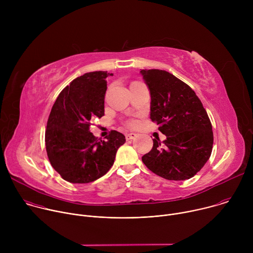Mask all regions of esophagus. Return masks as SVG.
Masks as SVG:
<instances>
[{
	"label": "esophagus",
	"mask_w": 253,
	"mask_h": 253,
	"mask_svg": "<svg viewBox=\"0 0 253 253\" xmlns=\"http://www.w3.org/2000/svg\"><path fill=\"white\" fill-rule=\"evenodd\" d=\"M136 136H137L136 133H128V134H126V140L129 141L131 139H134Z\"/></svg>",
	"instance_id": "34e87169"
}]
</instances>
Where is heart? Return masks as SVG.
I'll list each match as a JSON object with an SVG mask.
<instances>
[{"label": "heart", "mask_w": 253, "mask_h": 253, "mask_svg": "<svg viewBox=\"0 0 253 253\" xmlns=\"http://www.w3.org/2000/svg\"><path fill=\"white\" fill-rule=\"evenodd\" d=\"M127 125L132 127V126H135V125H136V122H135V121H128V122H127Z\"/></svg>", "instance_id": "b5f03b06"}]
</instances>
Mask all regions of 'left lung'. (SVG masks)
I'll return each instance as SVG.
<instances>
[{
	"instance_id": "8db88e82",
	"label": "left lung",
	"mask_w": 253,
	"mask_h": 253,
	"mask_svg": "<svg viewBox=\"0 0 253 253\" xmlns=\"http://www.w3.org/2000/svg\"><path fill=\"white\" fill-rule=\"evenodd\" d=\"M140 73L150 91V119L166 135L163 143L153 139L142 161L167 180L189 179L211 155L213 132L207 112L195 92L169 72L145 69Z\"/></svg>"
}]
</instances>
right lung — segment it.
<instances>
[{
    "label": "right lung",
    "instance_id": "add662e5",
    "mask_svg": "<svg viewBox=\"0 0 253 253\" xmlns=\"http://www.w3.org/2000/svg\"><path fill=\"white\" fill-rule=\"evenodd\" d=\"M113 74L95 71L74 79L55 101L45 133L49 161L71 183H89L112 167L125 136L112 130L106 141L91 132V122L104 116L106 78Z\"/></svg>",
    "mask_w": 253,
    "mask_h": 253
}]
</instances>
